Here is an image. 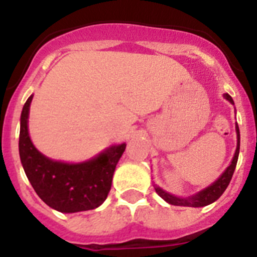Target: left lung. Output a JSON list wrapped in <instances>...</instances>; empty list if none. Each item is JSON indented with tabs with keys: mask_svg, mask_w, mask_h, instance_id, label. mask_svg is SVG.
Listing matches in <instances>:
<instances>
[{
	"mask_svg": "<svg viewBox=\"0 0 257 257\" xmlns=\"http://www.w3.org/2000/svg\"><path fill=\"white\" fill-rule=\"evenodd\" d=\"M224 98L227 100H229L231 103L233 104V99L231 98V95L228 94H224ZM236 134H237V145H236V151L235 155L232 158V162L229 164L227 170H225L220 176L219 179L215 180L211 186L206 187L204 190L199 191L198 194L191 195V196H187V198H178L175 195L170 194V192H166L164 190H162L161 187L154 186L155 187V191L157 194L161 196L162 199H164L166 202L172 204V206H183V207H204L208 206L211 203H213L215 200L220 198L221 194L224 192L225 188L228 187L229 182L232 179L233 171H235L236 163H237V158H239V150H240V131L239 126L236 123Z\"/></svg>",
	"mask_w": 257,
	"mask_h": 257,
	"instance_id": "1",
	"label": "left lung"
}]
</instances>
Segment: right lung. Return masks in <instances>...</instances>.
<instances>
[{
    "instance_id": "1",
    "label": "right lung",
    "mask_w": 257,
    "mask_h": 257,
    "mask_svg": "<svg viewBox=\"0 0 257 257\" xmlns=\"http://www.w3.org/2000/svg\"><path fill=\"white\" fill-rule=\"evenodd\" d=\"M33 95L24 104L20 128V158L37 195L47 206L63 213L94 210L106 200L116 163L126 143L111 146L82 163H63L41 154L30 141L28 119Z\"/></svg>"
}]
</instances>
